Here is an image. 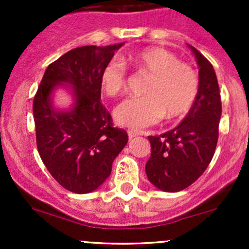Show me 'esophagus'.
Instances as JSON below:
<instances>
[{
	"instance_id": "esophagus-1",
	"label": "esophagus",
	"mask_w": 249,
	"mask_h": 249,
	"mask_svg": "<svg viewBox=\"0 0 249 249\" xmlns=\"http://www.w3.org/2000/svg\"><path fill=\"white\" fill-rule=\"evenodd\" d=\"M127 134H129V139H130V140L135 139V137H137V136H139V135H141L140 132L132 131V130H129V131H127Z\"/></svg>"
}]
</instances>
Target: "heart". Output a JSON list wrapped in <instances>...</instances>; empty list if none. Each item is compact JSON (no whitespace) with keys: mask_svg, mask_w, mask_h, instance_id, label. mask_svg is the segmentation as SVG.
I'll return each instance as SVG.
<instances>
[{"mask_svg":"<svg viewBox=\"0 0 249 249\" xmlns=\"http://www.w3.org/2000/svg\"><path fill=\"white\" fill-rule=\"evenodd\" d=\"M129 62L139 73L149 76L144 96L122 102L114 110L120 125L134 130L157 124L164 117L169 120L185 117L194 106L200 91L197 72L190 65L164 48H145L132 53ZM100 85L106 95L114 97L127 85L126 65L114 59L107 62L100 74Z\"/></svg>","mask_w":249,"mask_h":249,"instance_id":"heart-1","label":"heart"}]
</instances>
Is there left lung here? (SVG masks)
<instances>
[{
	"mask_svg": "<svg viewBox=\"0 0 249 249\" xmlns=\"http://www.w3.org/2000/svg\"><path fill=\"white\" fill-rule=\"evenodd\" d=\"M192 48L199 65L200 91L182 123L160 136H149L145 173L152 184L169 193L189 187L210 165L218 142L222 115L219 85L212 64Z\"/></svg>",
	"mask_w": 249,
	"mask_h": 249,
	"instance_id": "8db88e82",
	"label": "left lung"
}]
</instances>
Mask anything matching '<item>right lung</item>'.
Returning a JSON list of instances; mask_svg holds the SVG:
<instances>
[{
  "mask_svg": "<svg viewBox=\"0 0 249 249\" xmlns=\"http://www.w3.org/2000/svg\"><path fill=\"white\" fill-rule=\"evenodd\" d=\"M123 46H84L70 50L47 67L34 99V119L39 157L55 180L76 194L97 189L112 171L129 136L113 126L101 104L100 74ZM64 82L72 85L74 108L57 112L50 95Z\"/></svg>",
  "mask_w": 249,
  "mask_h": 249,
  "instance_id": "right-lung-1",
  "label": "right lung"
}]
</instances>
